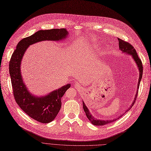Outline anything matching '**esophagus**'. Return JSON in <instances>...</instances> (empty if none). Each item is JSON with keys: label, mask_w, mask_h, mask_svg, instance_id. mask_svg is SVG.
Instances as JSON below:
<instances>
[{"label": "esophagus", "mask_w": 151, "mask_h": 151, "mask_svg": "<svg viewBox=\"0 0 151 151\" xmlns=\"http://www.w3.org/2000/svg\"><path fill=\"white\" fill-rule=\"evenodd\" d=\"M75 87L76 88H78L79 87H80V86H79V84L78 83H76V84H75Z\"/></svg>", "instance_id": "1"}]
</instances>
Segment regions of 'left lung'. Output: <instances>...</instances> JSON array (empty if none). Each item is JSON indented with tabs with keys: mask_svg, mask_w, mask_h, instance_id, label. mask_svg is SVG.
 <instances>
[{
	"mask_svg": "<svg viewBox=\"0 0 151 151\" xmlns=\"http://www.w3.org/2000/svg\"><path fill=\"white\" fill-rule=\"evenodd\" d=\"M118 41H119V49L123 52L125 53V54H127L129 55H130L133 59H134V61L135 62V63L137 64V66L139 70V78H138V86H137V91L135 94V97L134 98V101H133L132 105L130 106V107L128 108V109L126 111V112L128 111L132 107L134 104H135V101H136V99L138 95V88H139V83L141 82V80L142 78V75H143V65H142V62H141V60L139 59V58L138 57V55H137V53L136 52V50L134 49V47H133L131 44L125 41H123L121 39L118 38ZM83 108L84 110V111L85 112L86 116L88 118V120H89L93 125L94 126H104V125H106L107 124L111 123L114 121H116L117 119H114L113 120H100V119H96L93 115L91 114V113L90 112L89 110L88 109L87 107L86 106V105L85 104L84 102L83 101ZM125 112V113H126ZM122 116V115L121 116H119L118 118H119L120 117Z\"/></svg>",
	"mask_w": 151,
	"mask_h": 151,
	"instance_id": "left-lung-1",
	"label": "left lung"
}]
</instances>
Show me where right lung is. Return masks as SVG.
Wrapping results in <instances>:
<instances>
[{
  "mask_svg": "<svg viewBox=\"0 0 151 151\" xmlns=\"http://www.w3.org/2000/svg\"><path fill=\"white\" fill-rule=\"evenodd\" d=\"M66 29L41 30L21 40L13 53L9 63L13 95L19 107L32 119L42 123L54 120L61 106V97L70 85L67 84L46 96L37 97L32 94L22 81L21 63L26 49L29 46L42 41H60L66 38Z\"/></svg>",
  "mask_w": 151,
  "mask_h": 151,
  "instance_id": "obj_1",
  "label": "right lung"
}]
</instances>
